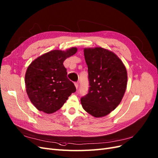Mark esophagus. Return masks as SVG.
Returning <instances> with one entry per match:
<instances>
[{"label": "esophagus", "instance_id": "1", "mask_svg": "<svg viewBox=\"0 0 158 158\" xmlns=\"http://www.w3.org/2000/svg\"><path fill=\"white\" fill-rule=\"evenodd\" d=\"M74 84H75V86L76 89H77L78 87H79V83L78 82H75Z\"/></svg>", "mask_w": 158, "mask_h": 158}]
</instances>
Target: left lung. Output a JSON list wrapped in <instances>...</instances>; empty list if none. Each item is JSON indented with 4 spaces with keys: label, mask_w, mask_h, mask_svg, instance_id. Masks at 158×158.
Returning a JSON list of instances; mask_svg holds the SVG:
<instances>
[{
    "label": "left lung",
    "mask_w": 158,
    "mask_h": 158,
    "mask_svg": "<svg viewBox=\"0 0 158 158\" xmlns=\"http://www.w3.org/2000/svg\"><path fill=\"white\" fill-rule=\"evenodd\" d=\"M89 89L81 101L83 109L98 118L120 103L127 85V69L115 53L102 48H85Z\"/></svg>",
    "instance_id": "8db88e82"
}]
</instances>
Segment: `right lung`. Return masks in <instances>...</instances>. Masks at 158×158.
<instances>
[{"instance_id": "obj_1", "label": "right lung", "mask_w": 158, "mask_h": 158, "mask_svg": "<svg viewBox=\"0 0 158 158\" xmlns=\"http://www.w3.org/2000/svg\"><path fill=\"white\" fill-rule=\"evenodd\" d=\"M77 51L53 50L38 57L26 70V93L31 103L40 111L51 114L61 109L71 93L76 91L67 78L64 61Z\"/></svg>"}]
</instances>
